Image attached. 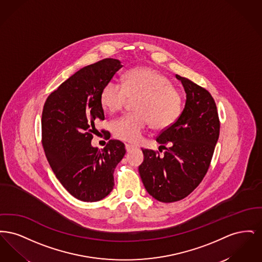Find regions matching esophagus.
<instances>
[{
    "instance_id": "34e87169",
    "label": "esophagus",
    "mask_w": 262,
    "mask_h": 262,
    "mask_svg": "<svg viewBox=\"0 0 262 262\" xmlns=\"http://www.w3.org/2000/svg\"><path fill=\"white\" fill-rule=\"evenodd\" d=\"M136 149V147L134 145H129V144H125V150L126 152H130L133 150Z\"/></svg>"
}]
</instances>
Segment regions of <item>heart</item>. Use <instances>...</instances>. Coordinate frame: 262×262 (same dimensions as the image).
<instances>
[{"instance_id": "obj_1", "label": "heart", "mask_w": 262, "mask_h": 262, "mask_svg": "<svg viewBox=\"0 0 262 262\" xmlns=\"http://www.w3.org/2000/svg\"><path fill=\"white\" fill-rule=\"evenodd\" d=\"M136 113L125 115L112 124L114 136L132 143L139 142L147 125L157 129L174 125L181 116L183 97L170 79L158 71L141 67L128 71L123 84L108 81L101 91L100 102L105 110H122L129 100H137Z\"/></svg>"}]
</instances>
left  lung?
Returning <instances> with one entry per match:
<instances>
[{"instance_id":"1","label":"left lung","mask_w":262,"mask_h":262,"mask_svg":"<svg viewBox=\"0 0 262 262\" xmlns=\"http://www.w3.org/2000/svg\"><path fill=\"white\" fill-rule=\"evenodd\" d=\"M176 77L185 88L186 105L174 125L156 137L161 146L169 143L171 147L166 148L164 156L142 149L144 160L138 167L147 192L166 203L187 198L200 185L210 166L220 132L211 94L188 78Z\"/></svg>"}]
</instances>
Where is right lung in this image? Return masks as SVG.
<instances>
[{"instance_id":"1","label":"right lung","mask_w":262,"mask_h":262,"mask_svg":"<svg viewBox=\"0 0 262 262\" xmlns=\"http://www.w3.org/2000/svg\"><path fill=\"white\" fill-rule=\"evenodd\" d=\"M122 67L108 58L80 69L51 93L43 107L47 160L62 187L81 201H98L112 191L115 168L125 156L120 140L110 139L101 150L91 145L95 122L105 118L102 88Z\"/></svg>"}]
</instances>
